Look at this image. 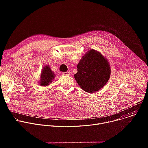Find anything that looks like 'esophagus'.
Masks as SVG:
<instances>
[{"mask_svg": "<svg viewBox=\"0 0 148 148\" xmlns=\"http://www.w3.org/2000/svg\"><path fill=\"white\" fill-rule=\"evenodd\" d=\"M62 74H63V75H69L70 74V72H69V71L64 72V73H62Z\"/></svg>", "mask_w": 148, "mask_h": 148, "instance_id": "1", "label": "esophagus"}]
</instances>
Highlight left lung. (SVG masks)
Wrapping results in <instances>:
<instances>
[{
  "label": "left lung",
  "instance_id": "8db88e82",
  "mask_svg": "<svg viewBox=\"0 0 148 148\" xmlns=\"http://www.w3.org/2000/svg\"><path fill=\"white\" fill-rule=\"evenodd\" d=\"M110 76L111 67L108 60L99 51L91 49L80 60L74 78L81 89L94 93L107 83Z\"/></svg>",
  "mask_w": 148,
  "mask_h": 148
}]
</instances>
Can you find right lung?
<instances>
[{
  "label": "right lung",
  "mask_w": 148,
  "mask_h": 148,
  "mask_svg": "<svg viewBox=\"0 0 148 148\" xmlns=\"http://www.w3.org/2000/svg\"><path fill=\"white\" fill-rule=\"evenodd\" d=\"M56 77L54 72L51 70L49 66H46L43 67L39 80V84L41 86L46 87L53 82Z\"/></svg>",
  "instance_id": "add662e5"
}]
</instances>
